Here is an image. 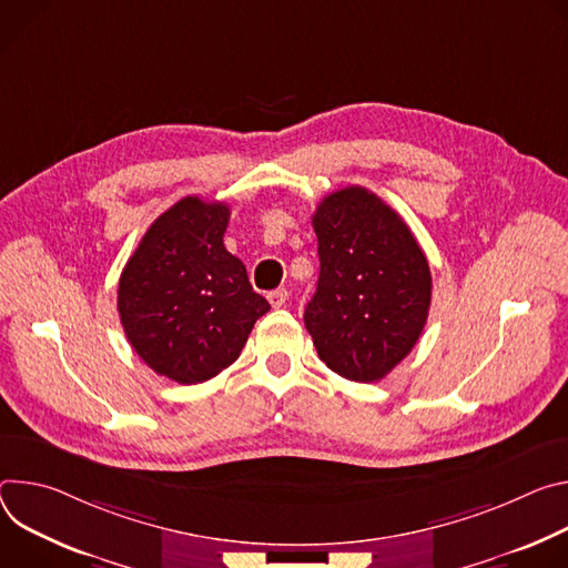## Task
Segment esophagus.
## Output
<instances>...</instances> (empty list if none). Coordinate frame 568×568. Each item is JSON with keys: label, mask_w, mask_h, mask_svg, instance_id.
<instances>
[{"label": "esophagus", "mask_w": 568, "mask_h": 568, "mask_svg": "<svg viewBox=\"0 0 568 568\" xmlns=\"http://www.w3.org/2000/svg\"><path fill=\"white\" fill-rule=\"evenodd\" d=\"M286 300H288V291L286 288H277V291L268 293V302H271L273 308H282L286 304Z\"/></svg>", "instance_id": "obj_1"}]
</instances>
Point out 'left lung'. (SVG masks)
<instances>
[{
    "mask_svg": "<svg viewBox=\"0 0 568 568\" xmlns=\"http://www.w3.org/2000/svg\"><path fill=\"white\" fill-rule=\"evenodd\" d=\"M318 288L304 325L321 361L372 384L415 347L430 306V268L404 219L365 186L325 196L313 214Z\"/></svg>",
    "mask_w": 568,
    "mask_h": 568,
    "instance_id": "left-lung-1",
    "label": "left lung"
}]
</instances>
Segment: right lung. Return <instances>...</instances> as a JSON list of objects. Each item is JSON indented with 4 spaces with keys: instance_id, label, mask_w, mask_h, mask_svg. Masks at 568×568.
<instances>
[{
    "instance_id": "1",
    "label": "right lung",
    "mask_w": 568,
    "mask_h": 568,
    "mask_svg": "<svg viewBox=\"0 0 568 568\" xmlns=\"http://www.w3.org/2000/svg\"><path fill=\"white\" fill-rule=\"evenodd\" d=\"M227 223L225 203L186 196L153 221L119 277L125 338L151 369L182 386L230 367L271 308L225 250Z\"/></svg>"
}]
</instances>
